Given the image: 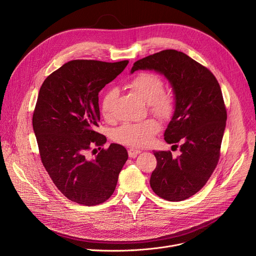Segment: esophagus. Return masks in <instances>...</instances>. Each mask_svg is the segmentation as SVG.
I'll use <instances>...</instances> for the list:
<instances>
[{
    "mask_svg": "<svg viewBox=\"0 0 256 256\" xmlns=\"http://www.w3.org/2000/svg\"><path fill=\"white\" fill-rule=\"evenodd\" d=\"M139 154H141V150H135V148L128 150V156L132 158H135Z\"/></svg>",
    "mask_w": 256,
    "mask_h": 256,
    "instance_id": "34e87169",
    "label": "esophagus"
}]
</instances>
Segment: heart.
<instances>
[{
	"label": "heart",
	"mask_w": 256,
	"mask_h": 256,
	"mask_svg": "<svg viewBox=\"0 0 256 256\" xmlns=\"http://www.w3.org/2000/svg\"><path fill=\"white\" fill-rule=\"evenodd\" d=\"M130 88L150 104L152 111L160 117L168 118L174 110V100L169 94L163 93V80L150 72L139 74L130 83ZM117 93L114 89L108 90L102 98L100 110L104 116L111 114L112 106ZM160 130V124L154 119H146L140 122H128L114 132L116 141L134 147L148 145Z\"/></svg>",
	"instance_id": "heart-1"
}]
</instances>
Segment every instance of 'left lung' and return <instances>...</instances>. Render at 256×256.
Here are the masks:
<instances>
[{"mask_svg":"<svg viewBox=\"0 0 256 256\" xmlns=\"http://www.w3.org/2000/svg\"><path fill=\"white\" fill-rule=\"evenodd\" d=\"M137 70H154L168 80L174 110L164 139L182 144L176 158L170 152L154 150L150 186L163 199L184 200L206 184L218 164L227 119L220 85L206 67L176 50L136 61L130 74Z\"/></svg>","mask_w":256,"mask_h":256,"instance_id":"left-lung-1","label":"left lung"}]
</instances>
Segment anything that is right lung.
<instances>
[{"mask_svg": "<svg viewBox=\"0 0 256 256\" xmlns=\"http://www.w3.org/2000/svg\"><path fill=\"white\" fill-rule=\"evenodd\" d=\"M128 63L72 60L50 74L39 90L33 130L42 162L58 190L78 204L92 206L109 199L128 160L126 150L115 143L96 158L85 154L92 144L106 141L96 132L98 93Z\"/></svg>", "mask_w": 256, "mask_h": 256, "instance_id": "obj_1", "label": "right lung"}]
</instances>
